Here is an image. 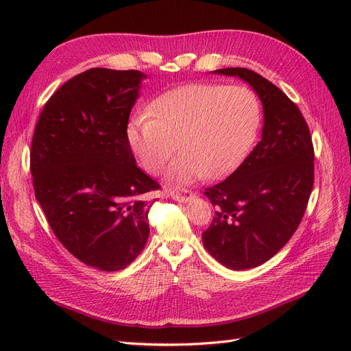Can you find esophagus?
<instances>
[{
  "label": "esophagus",
  "mask_w": 351,
  "mask_h": 351,
  "mask_svg": "<svg viewBox=\"0 0 351 351\" xmlns=\"http://www.w3.org/2000/svg\"><path fill=\"white\" fill-rule=\"evenodd\" d=\"M169 195H171V197L177 202H189L193 199V193L189 192V190H186V189L176 190V192H171Z\"/></svg>",
  "instance_id": "obj_1"
}]
</instances>
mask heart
<instances>
[{"label": "heart", "mask_w": 351, "mask_h": 351, "mask_svg": "<svg viewBox=\"0 0 351 351\" xmlns=\"http://www.w3.org/2000/svg\"><path fill=\"white\" fill-rule=\"evenodd\" d=\"M151 114L136 115L127 125L132 152L145 171L159 174L182 147L168 169V178L178 184L228 174L259 125V104L250 89L215 83L168 90L151 105Z\"/></svg>", "instance_id": "b5f03b06"}]
</instances>
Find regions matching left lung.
I'll use <instances>...</instances> for the list:
<instances>
[{"label": "left lung", "mask_w": 351, "mask_h": 351, "mask_svg": "<svg viewBox=\"0 0 351 351\" xmlns=\"http://www.w3.org/2000/svg\"><path fill=\"white\" fill-rule=\"evenodd\" d=\"M214 73L247 82L263 105L261 142L204 192L217 206L202 232L205 249L228 269H249L278 253L299 227L313 187V143L303 114L274 83L243 67Z\"/></svg>", "instance_id": "left-lung-1"}]
</instances>
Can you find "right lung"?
Listing matches in <instances>:
<instances>
[{"instance_id": "1", "label": "right lung", "mask_w": 351, "mask_h": 351, "mask_svg": "<svg viewBox=\"0 0 351 351\" xmlns=\"http://www.w3.org/2000/svg\"><path fill=\"white\" fill-rule=\"evenodd\" d=\"M137 70L89 69L47 101L30 147L35 196L73 256L101 271L130 265L149 237L155 180L136 165L127 124Z\"/></svg>"}]
</instances>
